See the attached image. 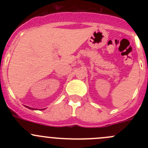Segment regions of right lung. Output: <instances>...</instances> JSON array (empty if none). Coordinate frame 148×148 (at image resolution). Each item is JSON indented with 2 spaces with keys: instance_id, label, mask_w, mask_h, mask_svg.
<instances>
[{
  "instance_id": "add662e5",
  "label": "right lung",
  "mask_w": 148,
  "mask_h": 148,
  "mask_svg": "<svg viewBox=\"0 0 148 148\" xmlns=\"http://www.w3.org/2000/svg\"><path fill=\"white\" fill-rule=\"evenodd\" d=\"M26 107H28V109H31V110H34V109H33V108H31V107H27V106H26Z\"/></svg>"
}]
</instances>
